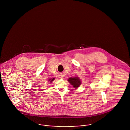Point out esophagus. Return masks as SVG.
Segmentation results:
<instances>
[{
  "label": "esophagus",
  "mask_w": 130,
  "mask_h": 130,
  "mask_svg": "<svg viewBox=\"0 0 130 130\" xmlns=\"http://www.w3.org/2000/svg\"><path fill=\"white\" fill-rule=\"evenodd\" d=\"M63 77V75H61V76H60V77H59V78H61V79H62Z\"/></svg>",
  "instance_id": "1"
}]
</instances>
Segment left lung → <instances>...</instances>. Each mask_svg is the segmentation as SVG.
Wrapping results in <instances>:
<instances>
[{"label":"left lung","mask_w":130,"mask_h":130,"mask_svg":"<svg viewBox=\"0 0 130 130\" xmlns=\"http://www.w3.org/2000/svg\"><path fill=\"white\" fill-rule=\"evenodd\" d=\"M68 82L70 84V85L73 86L74 88H77L79 87V85H81V80L79 79L78 77H71L68 79Z\"/></svg>","instance_id":"left-lung-1"}]
</instances>
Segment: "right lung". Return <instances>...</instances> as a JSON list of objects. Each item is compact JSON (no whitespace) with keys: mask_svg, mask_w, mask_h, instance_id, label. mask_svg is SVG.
Instances as JSON below:
<instances>
[{"mask_svg":"<svg viewBox=\"0 0 130 130\" xmlns=\"http://www.w3.org/2000/svg\"><path fill=\"white\" fill-rule=\"evenodd\" d=\"M54 79H55L54 78H52V79H48V81H50V83H52V82L53 80H54Z\"/></svg>","mask_w":130,"mask_h":130,"instance_id":"right-lung-1","label":"right lung"}]
</instances>
